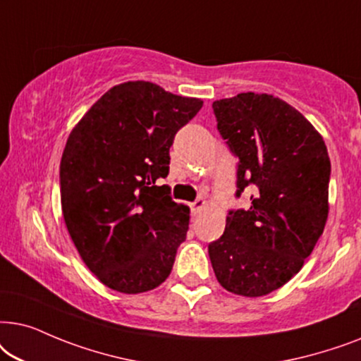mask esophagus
Returning <instances> with one entry per match:
<instances>
[{"label": "esophagus", "mask_w": 361, "mask_h": 361, "mask_svg": "<svg viewBox=\"0 0 361 361\" xmlns=\"http://www.w3.org/2000/svg\"><path fill=\"white\" fill-rule=\"evenodd\" d=\"M204 208H206V201L204 200H196L195 203H191V213H193L195 216L200 214Z\"/></svg>", "instance_id": "obj_1"}]
</instances>
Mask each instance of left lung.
I'll return each instance as SVG.
<instances>
[{"instance_id": "left-lung-1", "label": "left lung", "mask_w": 361, "mask_h": 361, "mask_svg": "<svg viewBox=\"0 0 361 361\" xmlns=\"http://www.w3.org/2000/svg\"><path fill=\"white\" fill-rule=\"evenodd\" d=\"M218 130L239 157L238 196L254 186L249 209L226 216L208 247L226 290L262 297L300 271L329 218L330 158L315 127L286 100L243 92L213 102Z\"/></svg>"}]
</instances>
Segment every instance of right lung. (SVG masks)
I'll return each mask as SVG.
<instances>
[{
  "mask_svg": "<svg viewBox=\"0 0 361 361\" xmlns=\"http://www.w3.org/2000/svg\"><path fill=\"white\" fill-rule=\"evenodd\" d=\"M201 107V99L128 80L109 89L67 137L62 216L80 259L109 289L142 294L170 276L190 208L157 180L168 175L175 133Z\"/></svg>",
  "mask_w": 361,
  "mask_h": 361,
  "instance_id": "right-lung-1",
  "label": "right lung"
}]
</instances>
